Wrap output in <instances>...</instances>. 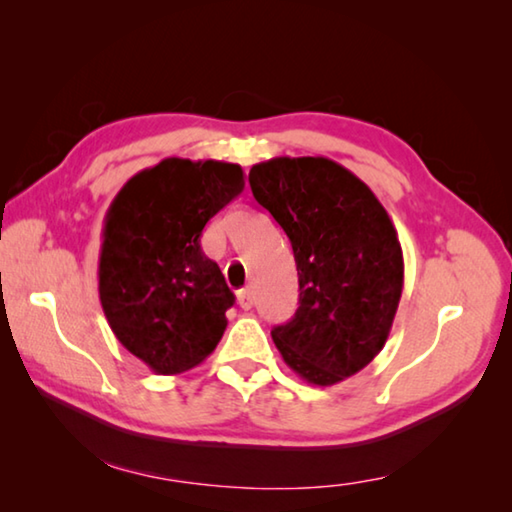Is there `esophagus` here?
Instances as JSON below:
<instances>
[{
    "label": "esophagus",
    "mask_w": 512,
    "mask_h": 512,
    "mask_svg": "<svg viewBox=\"0 0 512 512\" xmlns=\"http://www.w3.org/2000/svg\"><path fill=\"white\" fill-rule=\"evenodd\" d=\"M237 300H239V307L241 309H250L255 305V293H253V289L250 287H246V289H241L239 293H237Z\"/></svg>",
    "instance_id": "esophagus-1"
}]
</instances>
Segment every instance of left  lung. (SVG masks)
<instances>
[{"label": "left lung", "mask_w": 512, "mask_h": 512, "mask_svg": "<svg viewBox=\"0 0 512 512\" xmlns=\"http://www.w3.org/2000/svg\"><path fill=\"white\" fill-rule=\"evenodd\" d=\"M248 180L296 257L300 307L271 332L284 363L314 386L357 375L386 345L402 298L391 216L361 178L323 155L271 158Z\"/></svg>", "instance_id": "obj_1"}]
</instances>
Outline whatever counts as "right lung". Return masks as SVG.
Instances as JSON below:
<instances>
[{
  "label": "right lung",
  "instance_id": "1",
  "mask_svg": "<svg viewBox=\"0 0 512 512\" xmlns=\"http://www.w3.org/2000/svg\"><path fill=\"white\" fill-rule=\"evenodd\" d=\"M244 192V169L164 158L119 189L103 219L99 300L119 343L155 375L214 352L235 296L205 257V223Z\"/></svg>",
  "mask_w": 512,
  "mask_h": 512
}]
</instances>
